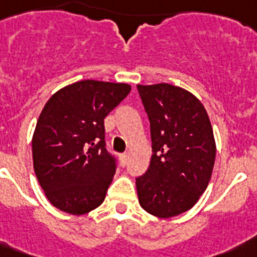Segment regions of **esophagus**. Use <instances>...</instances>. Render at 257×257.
Listing matches in <instances>:
<instances>
[{
    "label": "esophagus",
    "instance_id": "1",
    "mask_svg": "<svg viewBox=\"0 0 257 257\" xmlns=\"http://www.w3.org/2000/svg\"><path fill=\"white\" fill-rule=\"evenodd\" d=\"M120 161H122V165L124 166V165L127 164V161H128V154H127V153L122 154V156H120Z\"/></svg>",
    "mask_w": 257,
    "mask_h": 257
}]
</instances>
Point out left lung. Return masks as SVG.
<instances>
[{
    "label": "left lung",
    "mask_w": 257,
    "mask_h": 257,
    "mask_svg": "<svg viewBox=\"0 0 257 257\" xmlns=\"http://www.w3.org/2000/svg\"><path fill=\"white\" fill-rule=\"evenodd\" d=\"M150 120L153 156L137 178L139 204L147 213L170 218L192 209L208 188L216 141L208 112L186 89L168 84H138Z\"/></svg>",
    "instance_id": "left-lung-1"
}]
</instances>
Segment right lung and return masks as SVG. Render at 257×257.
Here are the masks:
<instances>
[{
	"mask_svg": "<svg viewBox=\"0 0 257 257\" xmlns=\"http://www.w3.org/2000/svg\"><path fill=\"white\" fill-rule=\"evenodd\" d=\"M131 85L81 80L65 85L45 103L32 138L33 169L49 202L80 216L106 198L115 161L104 143V118Z\"/></svg>",
	"mask_w": 257,
	"mask_h": 257,
	"instance_id": "add662e5",
	"label": "right lung"
}]
</instances>
